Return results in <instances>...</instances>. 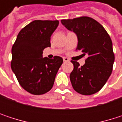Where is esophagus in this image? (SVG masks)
Segmentation results:
<instances>
[{"label": "esophagus", "mask_w": 122, "mask_h": 122, "mask_svg": "<svg viewBox=\"0 0 122 122\" xmlns=\"http://www.w3.org/2000/svg\"><path fill=\"white\" fill-rule=\"evenodd\" d=\"M63 61H66V62L69 61V59H68L67 57H63Z\"/></svg>", "instance_id": "esophagus-1"}]
</instances>
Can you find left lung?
Here are the masks:
<instances>
[{
  "instance_id": "obj_1",
  "label": "left lung",
  "mask_w": 122,
  "mask_h": 122,
  "mask_svg": "<svg viewBox=\"0 0 122 122\" xmlns=\"http://www.w3.org/2000/svg\"><path fill=\"white\" fill-rule=\"evenodd\" d=\"M61 23L76 34L78 40L76 50H81L83 56L87 55L83 66L71 61L74 68L70 80L73 89L84 95L97 92L110 78L114 61L109 34L98 22L86 16L61 20Z\"/></svg>"
}]
</instances>
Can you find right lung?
<instances>
[{"instance_id": "1", "label": "right lung", "mask_w": 122, "mask_h": 122, "mask_svg": "<svg viewBox=\"0 0 122 122\" xmlns=\"http://www.w3.org/2000/svg\"><path fill=\"white\" fill-rule=\"evenodd\" d=\"M59 20H34L19 32L12 47L11 68L20 85L32 95H43L53 87L63 59L42 57L51 46V36Z\"/></svg>"}]
</instances>
